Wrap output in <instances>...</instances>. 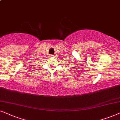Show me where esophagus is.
<instances>
[{
    "mask_svg": "<svg viewBox=\"0 0 120 120\" xmlns=\"http://www.w3.org/2000/svg\"><path fill=\"white\" fill-rule=\"evenodd\" d=\"M51 56H52V57H55V55H51Z\"/></svg>",
    "mask_w": 120,
    "mask_h": 120,
    "instance_id": "1",
    "label": "esophagus"
}]
</instances>
